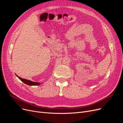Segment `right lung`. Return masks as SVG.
I'll list each match as a JSON object with an SVG mask.
<instances>
[{"label": "right lung", "instance_id": "right-lung-1", "mask_svg": "<svg viewBox=\"0 0 123 123\" xmlns=\"http://www.w3.org/2000/svg\"><path fill=\"white\" fill-rule=\"evenodd\" d=\"M16 76L19 78V79L23 81V83H24L25 84H27L29 86H38L39 85H40V84L39 83H37V82H34V81H32L31 80H26V79H22V78L19 77L18 76H17L16 75Z\"/></svg>", "mask_w": 123, "mask_h": 123}]
</instances>
